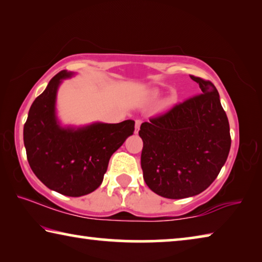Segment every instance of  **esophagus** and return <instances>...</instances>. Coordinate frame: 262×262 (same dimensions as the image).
<instances>
[{
    "instance_id": "34e87169",
    "label": "esophagus",
    "mask_w": 262,
    "mask_h": 262,
    "mask_svg": "<svg viewBox=\"0 0 262 262\" xmlns=\"http://www.w3.org/2000/svg\"><path fill=\"white\" fill-rule=\"evenodd\" d=\"M141 123H142V120H140V119H136L135 120V133H139Z\"/></svg>"
}]
</instances>
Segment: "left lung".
<instances>
[{"label":"left lung","mask_w":262,"mask_h":262,"mask_svg":"<svg viewBox=\"0 0 262 262\" xmlns=\"http://www.w3.org/2000/svg\"><path fill=\"white\" fill-rule=\"evenodd\" d=\"M199 94L141 125V167L148 187L167 199L200 194L212 184L231 147L230 126L214 84L189 75Z\"/></svg>","instance_id":"obj_1"}]
</instances>
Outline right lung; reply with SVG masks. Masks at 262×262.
I'll return each instance as SVG.
<instances>
[{"label": "right lung", "instance_id": "add662e5", "mask_svg": "<svg viewBox=\"0 0 262 262\" xmlns=\"http://www.w3.org/2000/svg\"><path fill=\"white\" fill-rule=\"evenodd\" d=\"M73 73L62 70L31 105L24 125L26 157L33 173L50 189L82 196L103 183L110 158L135 130V122H96L82 128H63L55 115L56 91Z\"/></svg>", "mask_w": 262, "mask_h": 262}]
</instances>
